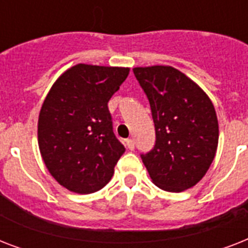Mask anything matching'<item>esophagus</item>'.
Here are the masks:
<instances>
[{"instance_id": "esophagus-1", "label": "esophagus", "mask_w": 248, "mask_h": 248, "mask_svg": "<svg viewBox=\"0 0 248 248\" xmlns=\"http://www.w3.org/2000/svg\"><path fill=\"white\" fill-rule=\"evenodd\" d=\"M126 145L130 151H134V148H135V140L134 139H127L126 140Z\"/></svg>"}]
</instances>
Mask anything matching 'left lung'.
Listing matches in <instances>:
<instances>
[{"instance_id": "left-lung-1", "label": "left lung", "mask_w": 248, "mask_h": 248, "mask_svg": "<svg viewBox=\"0 0 248 248\" xmlns=\"http://www.w3.org/2000/svg\"><path fill=\"white\" fill-rule=\"evenodd\" d=\"M147 95L155 145L141 155L152 181L167 192L194 186L210 169L219 143V124L207 93L169 65L132 69Z\"/></svg>"}]
</instances>
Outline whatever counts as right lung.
I'll use <instances>...</instances> for the list:
<instances>
[{
  "label": "right lung",
  "instance_id": "1",
  "mask_svg": "<svg viewBox=\"0 0 248 248\" xmlns=\"http://www.w3.org/2000/svg\"><path fill=\"white\" fill-rule=\"evenodd\" d=\"M130 68L77 64L56 79L38 116V147L48 172L78 194L108 184L124 147L113 132L108 101Z\"/></svg>",
  "mask_w": 248,
  "mask_h": 248
}]
</instances>
